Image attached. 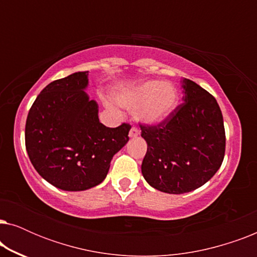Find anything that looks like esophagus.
<instances>
[{"label": "esophagus", "instance_id": "1", "mask_svg": "<svg viewBox=\"0 0 257 257\" xmlns=\"http://www.w3.org/2000/svg\"><path fill=\"white\" fill-rule=\"evenodd\" d=\"M139 136V130L137 127H132L130 130V133H128V137L130 138H137V137Z\"/></svg>", "mask_w": 257, "mask_h": 257}]
</instances>
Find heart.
Here are the masks:
<instances>
[{
    "label": "heart",
    "mask_w": 257,
    "mask_h": 257,
    "mask_svg": "<svg viewBox=\"0 0 257 257\" xmlns=\"http://www.w3.org/2000/svg\"><path fill=\"white\" fill-rule=\"evenodd\" d=\"M121 107L137 110V119L145 125H158L173 113L179 104V91L172 83L147 80L115 96Z\"/></svg>",
    "instance_id": "heart-1"
}]
</instances>
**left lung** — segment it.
<instances>
[{
  "label": "left lung",
  "instance_id": "obj_1",
  "mask_svg": "<svg viewBox=\"0 0 257 257\" xmlns=\"http://www.w3.org/2000/svg\"><path fill=\"white\" fill-rule=\"evenodd\" d=\"M184 104L157 126H142L147 152L142 173L150 186L168 194L201 187L219 170L226 149L223 117L215 98L184 78Z\"/></svg>",
  "mask_w": 257,
  "mask_h": 257
}]
</instances>
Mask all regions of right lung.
<instances>
[{
	"label": "right lung",
	"instance_id": "right-lung-1",
	"mask_svg": "<svg viewBox=\"0 0 257 257\" xmlns=\"http://www.w3.org/2000/svg\"><path fill=\"white\" fill-rule=\"evenodd\" d=\"M89 71L51 82L34 101L26 124L29 159L44 180L68 192L86 191L104 181L112 158L128 142L131 126L110 128L90 99Z\"/></svg>",
	"mask_w": 257,
	"mask_h": 257
}]
</instances>
